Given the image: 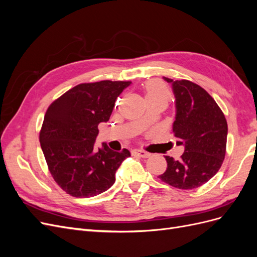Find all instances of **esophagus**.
<instances>
[{
	"label": "esophagus",
	"instance_id": "1",
	"mask_svg": "<svg viewBox=\"0 0 257 257\" xmlns=\"http://www.w3.org/2000/svg\"><path fill=\"white\" fill-rule=\"evenodd\" d=\"M132 153H133V155H136V157H141L143 159L150 157V153H148L147 151H144V150H139V149L133 150V151H132Z\"/></svg>",
	"mask_w": 257,
	"mask_h": 257
}]
</instances>
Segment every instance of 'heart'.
Masks as SVG:
<instances>
[{"instance_id": "b5f03b06", "label": "heart", "mask_w": 257, "mask_h": 257, "mask_svg": "<svg viewBox=\"0 0 257 257\" xmlns=\"http://www.w3.org/2000/svg\"><path fill=\"white\" fill-rule=\"evenodd\" d=\"M150 95H161L168 99V91L161 83L152 81L147 85V96Z\"/></svg>"}]
</instances>
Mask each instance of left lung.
Wrapping results in <instances>:
<instances>
[{"label":"left lung","instance_id":"left-lung-1","mask_svg":"<svg viewBox=\"0 0 257 257\" xmlns=\"http://www.w3.org/2000/svg\"><path fill=\"white\" fill-rule=\"evenodd\" d=\"M175 96L173 131L184 152L179 160L165 157L167 169L162 181L182 190L205 184L222 165L226 151L227 122L215 100L198 84L163 77Z\"/></svg>","mask_w":257,"mask_h":257}]
</instances>
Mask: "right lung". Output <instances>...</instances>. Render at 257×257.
<instances>
[{"mask_svg": "<svg viewBox=\"0 0 257 257\" xmlns=\"http://www.w3.org/2000/svg\"><path fill=\"white\" fill-rule=\"evenodd\" d=\"M130 81L81 83L64 93L46 111L40 142L50 173L62 190L85 198L107 191L115 172L131 157L127 149L95 146L98 124L109 120L115 99Z\"/></svg>", "mask_w": 257, "mask_h": 257, "instance_id": "1", "label": "right lung"}]
</instances>
